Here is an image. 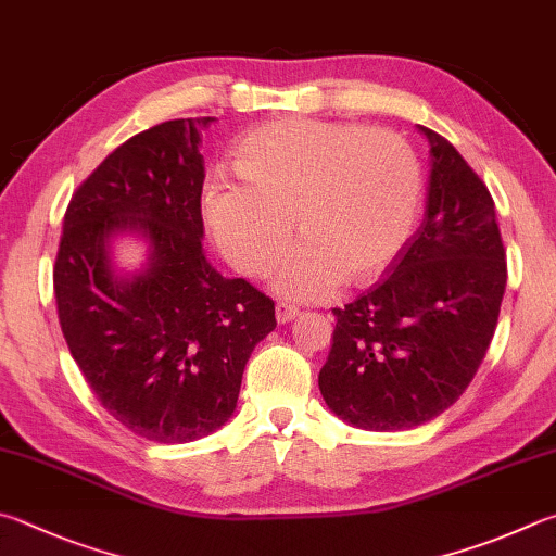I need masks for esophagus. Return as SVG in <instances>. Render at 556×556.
Returning a JSON list of instances; mask_svg holds the SVG:
<instances>
[{
	"mask_svg": "<svg viewBox=\"0 0 556 556\" xmlns=\"http://www.w3.org/2000/svg\"><path fill=\"white\" fill-rule=\"evenodd\" d=\"M275 316H277V320H279V323H289V320H294V318L299 316V308H296V306H291V304H287V301H277V306H275Z\"/></svg>",
	"mask_w": 556,
	"mask_h": 556,
	"instance_id": "1",
	"label": "esophagus"
}]
</instances>
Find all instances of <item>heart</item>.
I'll list each match as a JSON object with an SVG mask.
<instances>
[{"label": "heart", "mask_w": 556, "mask_h": 556, "mask_svg": "<svg viewBox=\"0 0 556 556\" xmlns=\"http://www.w3.org/2000/svg\"><path fill=\"white\" fill-rule=\"evenodd\" d=\"M240 179L204 185V218L236 269L265 277L291 224L301 243L275 277L279 294L323 299L340 281L379 277L406 248L422 204V167L391 130L279 118L236 148Z\"/></svg>", "instance_id": "obj_1"}]
</instances>
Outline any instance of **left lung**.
Masks as SVG:
<instances>
[{
  "label": "left lung",
  "instance_id": "8db88e82",
  "mask_svg": "<svg viewBox=\"0 0 556 556\" xmlns=\"http://www.w3.org/2000/svg\"><path fill=\"white\" fill-rule=\"evenodd\" d=\"M432 169L418 233L375 289L332 308L318 387L336 416L408 430L469 387L496 330L508 267L486 185L447 138L420 126Z\"/></svg>",
  "mask_w": 556,
  "mask_h": 556
}]
</instances>
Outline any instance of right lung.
Returning a JSON list of instances; mask_svg holds the SVG:
<instances>
[{"label": "right lung", "instance_id": "1", "mask_svg": "<svg viewBox=\"0 0 556 556\" xmlns=\"http://www.w3.org/2000/svg\"><path fill=\"white\" fill-rule=\"evenodd\" d=\"M175 118L121 143L70 199L53 289L70 355L111 418L150 442H191L233 416L243 369L277 328L275 301L226 279L201 248V130ZM138 229L151 243L134 280L105 243Z\"/></svg>", "mask_w": 556, "mask_h": 556}]
</instances>
